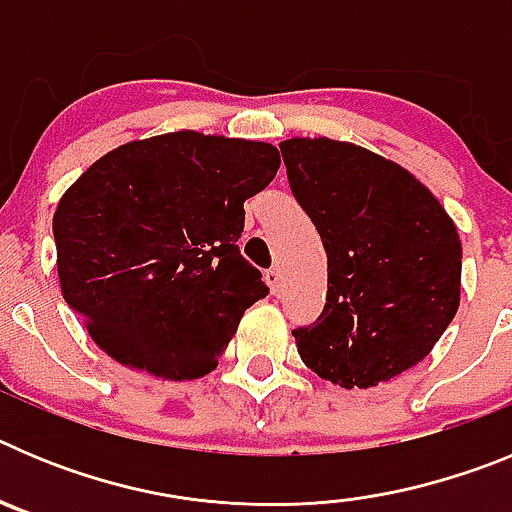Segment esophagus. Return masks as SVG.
<instances>
[{
    "instance_id": "obj_1",
    "label": "esophagus",
    "mask_w": 512,
    "mask_h": 512,
    "mask_svg": "<svg viewBox=\"0 0 512 512\" xmlns=\"http://www.w3.org/2000/svg\"><path fill=\"white\" fill-rule=\"evenodd\" d=\"M266 282H269L271 292L279 295V292H282V269H279V266H271V269L266 271Z\"/></svg>"
}]
</instances>
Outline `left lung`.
I'll return each instance as SVG.
<instances>
[{
    "instance_id": "obj_1",
    "label": "left lung",
    "mask_w": 512,
    "mask_h": 512,
    "mask_svg": "<svg viewBox=\"0 0 512 512\" xmlns=\"http://www.w3.org/2000/svg\"><path fill=\"white\" fill-rule=\"evenodd\" d=\"M295 200L328 253L320 318L292 330L318 377L366 390L431 354L459 310L454 220L408 169L330 138L279 143Z\"/></svg>"
}]
</instances>
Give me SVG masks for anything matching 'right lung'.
Here are the masks:
<instances>
[{
  "instance_id": "right-lung-1",
  "label": "right lung",
  "mask_w": 512,
  "mask_h": 512,
  "mask_svg": "<svg viewBox=\"0 0 512 512\" xmlns=\"http://www.w3.org/2000/svg\"><path fill=\"white\" fill-rule=\"evenodd\" d=\"M279 164L271 143L179 130L104 153L66 189L58 282L104 354L174 382L215 369L269 295L238 238Z\"/></svg>"
}]
</instances>
